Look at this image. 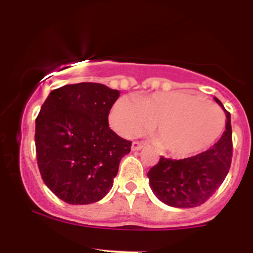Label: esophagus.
I'll return each mask as SVG.
<instances>
[{
	"mask_svg": "<svg viewBox=\"0 0 253 253\" xmlns=\"http://www.w3.org/2000/svg\"><path fill=\"white\" fill-rule=\"evenodd\" d=\"M143 147H145V143L138 142V141H133V142H132V150H133V151L142 150Z\"/></svg>",
	"mask_w": 253,
	"mask_h": 253,
	"instance_id": "34e87169",
	"label": "esophagus"
}]
</instances>
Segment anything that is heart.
Listing matches in <instances>:
<instances>
[{
  "instance_id": "obj_1",
  "label": "heart",
  "mask_w": 253,
  "mask_h": 253,
  "mask_svg": "<svg viewBox=\"0 0 253 253\" xmlns=\"http://www.w3.org/2000/svg\"><path fill=\"white\" fill-rule=\"evenodd\" d=\"M117 133L132 137L153 125L160 147L186 157L213 145L225 127V116L211 101L185 93L166 92L137 100L121 97L110 112Z\"/></svg>"
}]
</instances>
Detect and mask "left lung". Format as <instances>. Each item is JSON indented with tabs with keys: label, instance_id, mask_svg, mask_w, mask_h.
I'll list each match as a JSON object with an SVG mask.
<instances>
[{
	"label": "left lung",
	"instance_id": "left-lung-1",
	"mask_svg": "<svg viewBox=\"0 0 253 253\" xmlns=\"http://www.w3.org/2000/svg\"><path fill=\"white\" fill-rule=\"evenodd\" d=\"M214 101L223 108L218 98ZM225 110V108H223ZM227 122L222 136L210 150L183 160L160 157L148 171L153 193L160 201L178 209L201 206L225 181L232 161L231 115L225 110Z\"/></svg>",
	"mask_w": 253,
	"mask_h": 253
}]
</instances>
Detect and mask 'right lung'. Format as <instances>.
Listing matches in <instances>:
<instances>
[{
  "mask_svg": "<svg viewBox=\"0 0 253 253\" xmlns=\"http://www.w3.org/2000/svg\"><path fill=\"white\" fill-rule=\"evenodd\" d=\"M120 91L93 82L66 84L48 94L36 119L37 165L47 187L70 205L102 200L112 188L131 141L108 126Z\"/></svg>",
  "mask_w": 253,
  "mask_h": 253,
  "instance_id": "add662e5",
  "label": "right lung"
}]
</instances>
